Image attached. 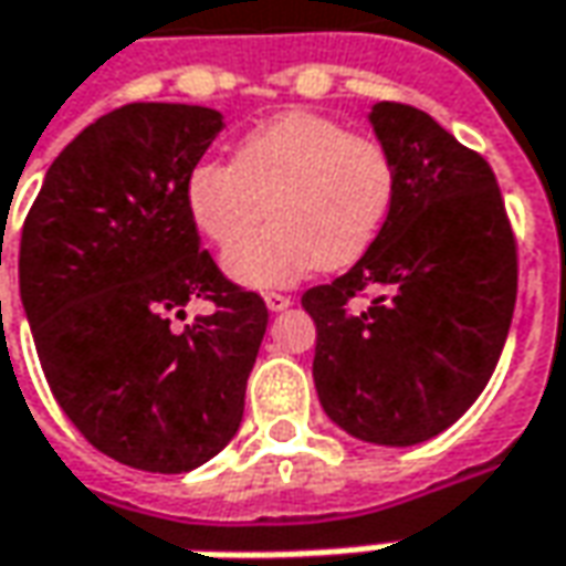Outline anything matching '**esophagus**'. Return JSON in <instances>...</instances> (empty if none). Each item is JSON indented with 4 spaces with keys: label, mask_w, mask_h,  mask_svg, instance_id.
Returning a JSON list of instances; mask_svg holds the SVG:
<instances>
[{
    "label": "esophagus",
    "mask_w": 566,
    "mask_h": 566,
    "mask_svg": "<svg viewBox=\"0 0 566 566\" xmlns=\"http://www.w3.org/2000/svg\"><path fill=\"white\" fill-rule=\"evenodd\" d=\"M264 302H268V308L271 311H286L292 305V295H283V292H268V295H264Z\"/></svg>",
    "instance_id": "obj_1"
}]
</instances>
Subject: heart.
<instances>
[{"mask_svg":"<svg viewBox=\"0 0 566 566\" xmlns=\"http://www.w3.org/2000/svg\"><path fill=\"white\" fill-rule=\"evenodd\" d=\"M392 196L396 165L386 143L317 112L258 124L227 165L202 161L184 184L192 230L221 252L233 248L223 258L227 274L258 290L358 261L386 223ZM264 207L272 223L243 243Z\"/></svg>","mask_w":566,"mask_h":566,"instance_id":"heart-1","label":"heart"}]
</instances>
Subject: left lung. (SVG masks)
<instances>
[{
  "label": "left lung",
  "mask_w": 566,
  "mask_h": 566,
  "mask_svg": "<svg viewBox=\"0 0 566 566\" xmlns=\"http://www.w3.org/2000/svg\"><path fill=\"white\" fill-rule=\"evenodd\" d=\"M396 196L364 258L302 295L314 386L345 433L417 446L486 389L517 302V239L480 151L415 105L377 102Z\"/></svg>",
  "instance_id": "8db88e82"
}]
</instances>
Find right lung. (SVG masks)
<instances>
[{
    "label": "right lung",
    "instance_id": "obj_1",
    "mask_svg": "<svg viewBox=\"0 0 566 566\" xmlns=\"http://www.w3.org/2000/svg\"><path fill=\"white\" fill-rule=\"evenodd\" d=\"M202 105L130 102L52 161L21 230V302L45 380L80 436L149 473L233 439L268 305L199 249L184 184L221 133ZM189 297L216 311L177 334Z\"/></svg>",
    "mask_w": 566,
    "mask_h": 566
}]
</instances>
